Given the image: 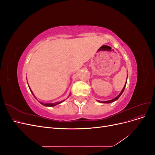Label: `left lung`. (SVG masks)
Returning a JSON list of instances; mask_svg holds the SVG:
<instances>
[{"instance_id":"left-lung-1","label":"left lung","mask_w":155,"mask_h":155,"mask_svg":"<svg viewBox=\"0 0 155 155\" xmlns=\"http://www.w3.org/2000/svg\"><path fill=\"white\" fill-rule=\"evenodd\" d=\"M125 85H126V83H125ZM125 85L124 86V88H123V90L121 91V92H120V94L117 96V97H116L114 99H113V100H110V101H99L100 102H101V103H106V104H109V103H112V102H113V101H116V100H117L118 99V98L120 97V96L121 95V94L123 93V92H124V89H125Z\"/></svg>"}]
</instances>
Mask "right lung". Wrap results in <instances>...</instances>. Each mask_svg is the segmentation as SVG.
<instances>
[{
  "mask_svg": "<svg viewBox=\"0 0 155 155\" xmlns=\"http://www.w3.org/2000/svg\"><path fill=\"white\" fill-rule=\"evenodd\" d=\"M31 91V90H30ZM31 92H32V91H31ZM32 94L34 95V96L35 97V96H34V93L32 92ZM62 102V101H61ZM61 102H58V103H55V104H43V103H41V102H40L41 104H42V105H45V106H48V107H54V106H55V105H58V104H61Z\"/></svg>",
  "mask_w": 155,
  "mask_h": 155,
  "instance_id": "1",
  "label": "right lung"
}]
</instances>
